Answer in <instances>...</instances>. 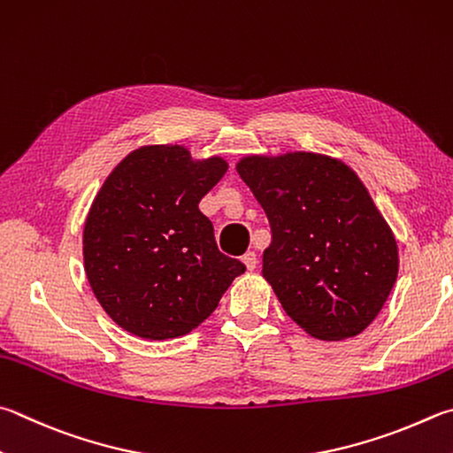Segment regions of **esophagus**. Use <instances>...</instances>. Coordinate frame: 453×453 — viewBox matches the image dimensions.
Wrapping results in <instances>:
<instances>
[{
	"label": "esophagus",
	"mask_w": 453,
	"mask_h": 453,
	"mask_svg": "<svg viewBox=\"0 0 453 453\" xmlns=\"http://www.w3.org/2000/svg\"><path fill=\"white\" fill-rule=\"evenodd\" d=\"M242 261H243V265H245V269L248 271H253L255 267H257V255H255V251H248L242 257Z\"/></svg>",
	"instance_id": "34e87169"
}]
</instances>
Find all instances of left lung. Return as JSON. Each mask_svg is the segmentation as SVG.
I'll return each instance as SVG.
<instances>
[{"label": "left lung", "mask_w": 453, "mask_h": 453, "mask_svg": "<svg viewBox=\"0 0 453 453\" xmlns=\"http://www.w3.org/2000/svg\"><path fill=\"white\" fill-rule=\"evenodd\" d=\"M265 210L273 242L263 277L307 334L357 336L398 277V245L357 172L319 152L250 154L235 164Z\"/></svg>", "instance_id": "obj_1"}]
</instances>
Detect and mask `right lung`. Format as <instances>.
<instances>
[{"instance_id": "obj_1", "label": "right lung", "mask_w": 453, "mask_h": 453, "mask_svg": "<svg viewBox=\"0 0 453 453\" xmlns=\"http://www.w3.org/2000/svg\"><path fill=\"white\" fill-rule=\"evenodd\" d=\"M226 172L221 156L146 144L125 156L95 196L83 229L85 273L106 315L130 334H188L245 271L219 253L198 208Z\"/></svg>"}]
</instances>
